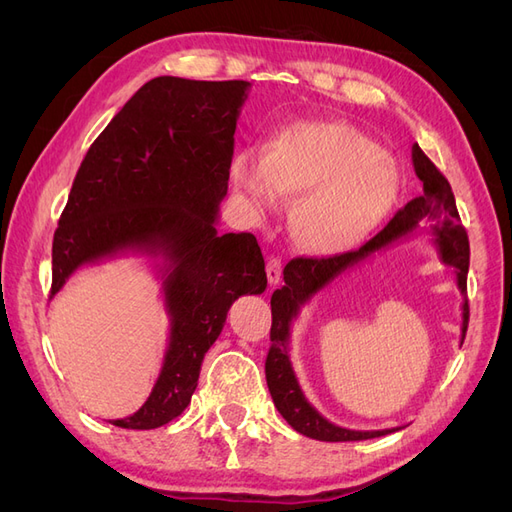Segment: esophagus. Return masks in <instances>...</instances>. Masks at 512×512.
Masks as SVG:
<instances>
[{"instance_id":"esophagus-1","label":"esophagus","mask_w":512,"mask_h":512,"mask_svg":"<svg viewBox=\"0 0 512 512\" xmlns=\"http://www.w3.org/2000/svg\"><path fill=\"white\" fill-rule=\"evenodd\" d=\"M267 280L271 286L282 280V258L280 256H269L267 258Z\"/></svg>"}]
</instances>
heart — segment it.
Returning a JSON list of instances; mask_svg holds the SVG:
<instances>
[{"label": "heart", "instance_id": "1", "mask_svg": "<svg viewBox=\"0 0 512 512\" xmlns=\"http://www.w3.org/2000/svg\"><path fill=\"white\" fill-rule=\"evenodd\" d=\"M235 190L256 209L280 194H303L294 209L299 239L316 252H342L374 230L393 207L399 179L378 143L339 121H303L277 134L267 153L239 151Z\"/></svg>", "mask_w": 512, "mask_h": 512}]
</instances>
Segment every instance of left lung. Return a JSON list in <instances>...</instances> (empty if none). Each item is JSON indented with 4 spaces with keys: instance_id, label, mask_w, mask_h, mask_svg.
I'll return each mask as SVG.
<instances>
[{
    "instance_id": "1",
    "label": "left lung",
    "mask_w": 512,
    "mask_h": 512,
    "mask_svg": "<svg viewBox=\"0 0 512 512\" xmlns=\"http://www.w3.org/2000/svg\"><path fill=\"white\" fill-rule=\"evenodd\" d=\"M412 166L416 177L423 181V194L412 198L410 203L401 207L389 220L376 237H371L363 243L359 250H350L333 256H297L292 258L284 267V282L280 290L273 292L271 297V346L265 361L267 386L273 397L275 408L286 418L292 429L307 438L322 440V442H354V440H369L380 438L384 431H350L335 427L327 418H322L303 397L299 382L292 374L290 359H288V337H290V322L297 316V309L303 301L312 297L314 292L327 286L331 280L346 271L348 267L361 262L369 254H374L386 243H391L399 237L408 235L421 220L436 222V243L440 247L442 258L453 265L457 273V286L461 292H468V267H470V241L468 230L461 224L455 194L451 183L440 173V168L433 164L425 151L412 145ZM470 320V305L468 299L463 301V329H461V344L466 339Z\"/></svg>"
}]
</instances>
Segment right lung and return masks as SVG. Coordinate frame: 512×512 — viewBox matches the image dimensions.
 Returning a JSON list of instances; mask_svg holds the SVG:
<instances>
[{
    "label": "right lung",
    "instance_id": "add662e5",
    "mask_svg": "<svg viewBox=\"0 0 512 512\" xmlns=\"http://www.w3.org/2000/svg\"><path fill=\"white\" fill-rule=\"evenodd\" d=\"M247 85L177 76L145 83L89 147L61 211L51 297L74 269L123 247L145 245L170 262L162 374L145 406L117 427L156 429L188 408L230 305L267 288L256 237L215 230Z\"/></svg>",
    "mask_w": 512,
    "mask_h": 512
}]
</instances>
